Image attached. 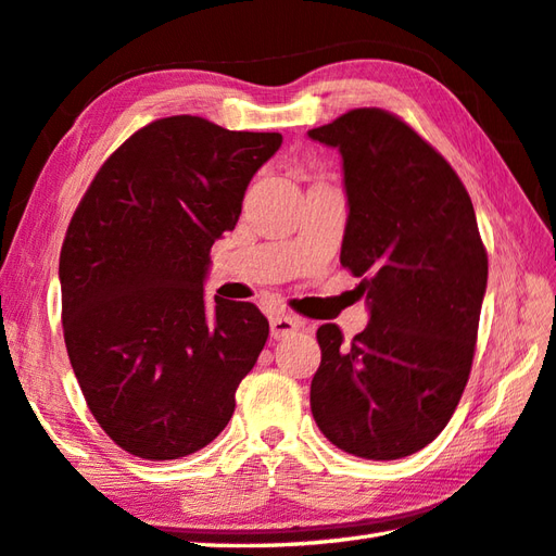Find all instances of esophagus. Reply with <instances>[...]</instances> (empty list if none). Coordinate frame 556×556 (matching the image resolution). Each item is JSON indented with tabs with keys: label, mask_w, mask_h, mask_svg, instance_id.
<instances>
[{
	"label": "esophagus",
	"mask_w": 556,
	"mask_h": 556,
	"mask_svg": "<svg viewBox=\"0 0 556 556\" xmlns=\"http://www.w3.org/2000/svg\"><path fill=\"white\" fill-rule=\"evenodd\" d=\"M301 328H303V323L299 318H293V315H275V318L269 320V330H271V337H275V340L289 337Z\"/></svg>",
	"instance_id": "obj_1"
}]
</instances>
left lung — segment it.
I'll return each mask as SVG.
<instances>
[{"instance_id":"left-lung-1","label":"left lung","mask_w":556,"mask_h":556,"mask_svg":"<svg viewBox=\"0 0 556 556\" xmlns=\"http://www.w3.org/2000/svg\"><path fill=\"white\" fill-rule=\"evenodd\" d=\"M340 149L350 202L340 263L362 277L366 330L320 325L311 412L325 439L397 460L451 421L472 368L486 250L458 173L405 119L356 108L315 127Z\"/></svg>"}]
</instances>
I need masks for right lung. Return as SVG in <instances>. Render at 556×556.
Instances as JSON below:
<instances>
[{
    "label": "right lung",
    "instance_id": "add662e5",
    "mask_svg": "<svg viewBox=\"0 0 556 556\" xmlns=\"http://www.w3.org/2000/svg\"><path fill=\"white\" fill-rule=\"evenodd\" d=\"M279 132L173 115L98 168L60 253L64 344L93 419L119 448L178 460L236 409L269 323L253 303L204 299L210 250L233 231Z\"/></svg>",
    "mask_w": 556,
    "mask_h": 556
}]
</instances>
